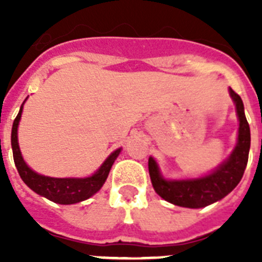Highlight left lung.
<instances>
[{
    "label": "left lung",
    "mask_w": 262,
    "mask_h": 262,
    "mask_svg": "<svg viewBox=\"0 0 262 262\" xmlns=\"http://www.w3.org/2000/svg\"><path fill=\"white\" fill-rule=\"evenodd\" d=\"M239 117V138L230 159L224 161L211 174L195 180L166 181L161 177L157 164L152 157L148 160V169L154 189L161 198L176 206L201 209L222 200L237 186L248 163L251 147V129L244 114V105L237 93L230 89Z\"/></svg>",
    "instance_id": "8db88e82"
}]
</instances>
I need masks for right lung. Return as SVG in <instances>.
Instances as JSON below:
<instances>
[{
	"label": "right lung",
	"instance_id": "1",
	"mask_svg": "<svg viewBox=\"0 0 262 262\" xmlns=\"http://www.w3.org/2000/svg\"><path fill=\"white\" fill-rule=\"evenodd\" d=\"M25 103V102H23ZM23 106V105H22ZM22 106L18 113L17 118L14 119L13 128H11V148H13L14 163L17 166V170L19 173L22 181L35 191L36 194L41 196H46L47 200L52 201L60 205H73L81 201H85L102 187L107 178L111 166L114 164L115 159L120 152V148L114 151L110 156L106 159L105 163L101 165V168L94 173L93 176L86 178H52L46 177L35 173L34 170L26 165L23 161V157L20 155L19 145H18V123H19L20 115H22Z\"/></svg>",
	"mask_w": 262,
	"mask_h": 262
}]
</instances>
